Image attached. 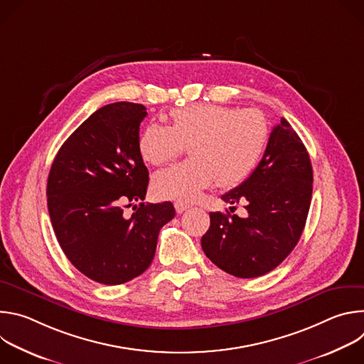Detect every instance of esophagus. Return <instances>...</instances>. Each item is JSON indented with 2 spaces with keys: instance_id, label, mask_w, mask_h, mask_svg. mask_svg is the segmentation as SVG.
<instances>
[{
  "instance_id": "34e87169",
  "label": "esophagus",
  "mask_w": 364,
  "mask_h": 364,
  "mask_svg": "<svg viewBox=\"0 0 364 364\" xmlns=\"http://www.w3.org/2000/svg\"><path fill=\"white\" fill-rule=\"evenodd\" d=\"M174 207H176V212L180 215V213H183V212H186L187 209H190V205L188 204H186V203H181V201H177L176 204H174Z\"/></svg>"
}]
</instances>
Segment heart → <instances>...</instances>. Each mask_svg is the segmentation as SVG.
<instances>
[{
	"mask_svg": "<svg viewBox=\"0 0 364 364\" xmlns=\"http://www.w3.org/2000/svg\"><path fill=\"white\" fill-rule=\"evenodd\" d=\"M268 138L261 111L197 103L171 111L170 128L149 124L138 138V151L146 164L163 166L188 145L191 159L155 174L152 193L191 201L216 180L220 187L243 183L261 160Z\"/></svg>",
	"mask_w": 364,
	"mask_h": 364,
	"instance_id": "b5f03b06",
	"label": "heart"
}]
</instances>
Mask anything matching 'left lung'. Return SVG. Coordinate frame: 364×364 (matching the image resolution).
Here are the masks:
<instances>
[{"label": "left lung", "mask_w": 364, "mask_h": 364, "mask_svg": "<svg viewBox=\"0 0 364 364\" xmlns=\"http://www.w3.org/2000/svg\"><path fill=\"white\" fill-rule=\"evenodd\" d=\"M311 196L309 155L289 122L281 118L269 135L261 163L242 184L222 196L230 204L246 200L247 216L210 213V228L201 237L205 256L237 278L271 272L298 243Z\"/></svg>", "instance_id": "obj_1"}]
</instances>
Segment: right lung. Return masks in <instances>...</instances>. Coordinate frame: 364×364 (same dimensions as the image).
I'll use <instances>...</instances> for the list:
<instances>
[{"mask_svg": "<svg viewBox=\"0 0 364 364\" xmlns=\"http://www.w3.org/2000/svg\"><path fill=\"white\" fill-rule=\"evenodd\" d=\"M144 105L115 102L93 112L60 146L47 180V207L58 242L83 275L119 285L152 262L171 201L145 204L148 170L138 151ZM139 200L131 218L127 202Z\"/></svg>", "mask_w": 364, "mask_h": 364, "instance_id": "add662e5", "label": "right lung"}]
</instances>
